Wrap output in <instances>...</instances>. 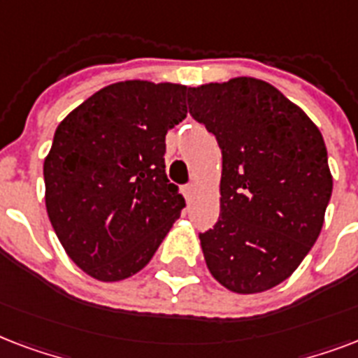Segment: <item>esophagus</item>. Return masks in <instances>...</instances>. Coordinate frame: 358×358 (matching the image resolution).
<instances>
[{
	"label": "esophagus",
	"mask_w": 358,
	"mask_h": 358,
	"mask_svg": "<svg viewBox=\"0 0 358 358\" xmlns=\"http://www.w3.org/2000/svg\"><path fill=\"white\" fill-rule=\"evenodd\" d=\"M181 192L187 201H192L194 194H196V185H194V182H188V185H185V187L181 188Z\"/></svg>",
	"instance_id": "esophagus-1"
}]
</instances>
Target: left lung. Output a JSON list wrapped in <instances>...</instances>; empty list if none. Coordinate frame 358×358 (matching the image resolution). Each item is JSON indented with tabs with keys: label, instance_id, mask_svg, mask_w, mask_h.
I'll list each match as a JSON object with an SVG mask.
<instances>
[{
	"label": "left lung",
	"instance_id": "left-lung-1",
	"mask_svg": "<svg viewBox=\"0 0 358 358\" xmlns=\"http://www.w3.org/2000/svg\"><path fill=\"white\" fill-rule=\"evenodd\" d=\"M188 112L222 149L220 217L199 234L210 274L235 293L271 289L320 237L332 194L320 129L256 78L188 87Z\"/></svg>",
	"mask_w": 358,
	"mask_h": 358
}]
</instances>
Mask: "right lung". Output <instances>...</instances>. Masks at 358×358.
Here are the masks:
<instances>
[{"label":"right lung","instance_id":"1","mask_svg":"<svg viewBox=\"0 0 358 358\" xmlns=\"http://www.w3.org/2000/svg\"><path fill=\"white\" fill-rule=\"evenodd\" d=\"M188 87L143 80L96 91L55 129L46 210L69 257L102 282L145 267L185 207L166 176V134Z\"/></svg>","mask_w":358,"mask_h":358}]
</instances>
